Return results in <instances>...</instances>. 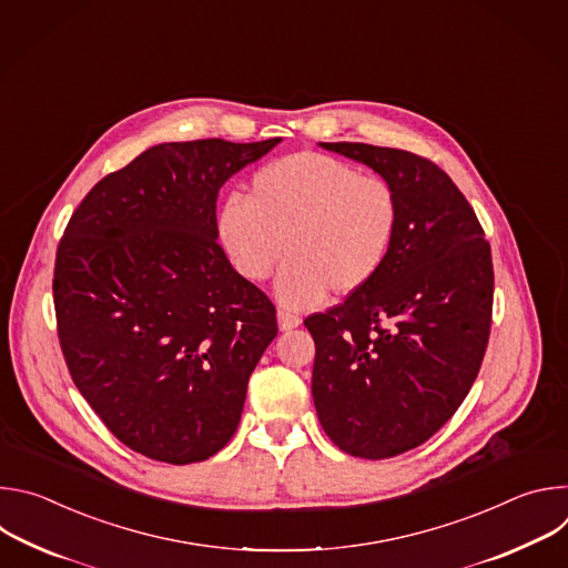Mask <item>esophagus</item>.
Returning <instances> with one entry per match:
<instances>
[{"instance_id":"esophagus-1","label":"esophagus","mask_w":568,"mask_h":568,"mask_svg":"<svg viewBox=\"0 0 568 568\" xmlns=\"http://www.w3.org/2000/svg\"><path fill=\"white\" fill-rule=\"evenodd\" d=\"M276 318H278V328H281L283 333L294 331V328H298V326H301V318H298L296 314L285 312V310H278V312H276Z\"/></svg>"}]
</instances>
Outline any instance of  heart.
I'll use <instances>...</instances> for the list:
<instances>
[{
  "instance_id": "heart-1",
  "label": "heart",
  "mask_w": 568,
  "mask_h": 568,
  "mask_svg": "<svg viewBox=\"0 0 568 568\" xmlns=\"http://www.w3.org/2000/svg\"><path fill=\"white\" fill-rule=\"evenodd\" d=\"M399 229V200L379 175L323 152L281 156L254 173L250 197L229 195L217 237L237 274L265 281L290 310H310L333 290L348 296L386 265Z\"/></svg>"
}]
</instances>
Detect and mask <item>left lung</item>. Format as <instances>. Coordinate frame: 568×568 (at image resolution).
<instances>
[{"label": "left lung", "mask_w": 568, "mask_h": 568, "mask_svg": "<svg viewBox=\"0 0 568 568\" xmlns=\"http://www.w3.org/2000/svg\"><path fill=\"white\" fill-rule=\"evenodd\" d=\"M397 193L399 229L379 274L305 318L318 423L351 456L390 458L429 440L469 393L490 337L495 272L465 195L434 161L368 143H318Z\"/></svg>", "instance_id": "left-lung-1"}]
</instances>
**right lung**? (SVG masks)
<instances>
[{"instance_id":"obj_1","label":"right lung","mask_w":568,"mask_h":568,"mask_svg":"<svg viewBox=\"0 0 568 568\" xmlns=\"http://www.w3.org/2000/svg\"><path fill=\"white\" fill-rule=\"evenodd\" d=\"M281 141L152 145L64 229L53 303L67 368L105 427L148 458L189 465L220 452L278 333L272 301L217 245L215 202Z\"/></svg>"}]
</instances>
